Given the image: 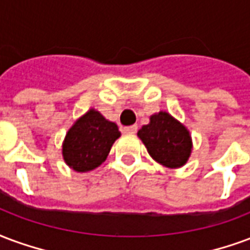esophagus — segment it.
I'll return each mask as SVG.
<instances>
[{
  "label": "esophagus",
  "instance_id": "obj_1",
  "mask_svg": "<svg viewBox=\"0 0 250 250\" xmlns=\"http://www.w3.org/2000/svg\"><path fill=\"white\" fill-rule=\"evenodd\" d=\"M137 125H130V126H125L123 129L124 133H126V134H134V133L137 132Z\"/></svg>",
  "mask_w": 250,
  "mask_h": 250
}]
</instances>
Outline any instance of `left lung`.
<instances>
[{
	"label": "left lung",
	"instance_id": "left-lung-1",
	"mask_svg": "<svg viewBox=\"0 0 250 250\" xmlns=\"http://www.w3.org/2000/svg\"><path fill=\"white\" fill-rule=\"evenodd\" d=\"M137 136L146 146L150 157L167 167H183L192 153L189 130L167 112L153 114L150 123L144 125Z\"/></svg>",
	"mask_w": 250,
	"mask_h": 250
}]
</instances>
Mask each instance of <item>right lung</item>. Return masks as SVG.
Instances as JSON below:
<instances>
[{"mask_svg":"<svg viewBox=\"0 0 250 250\" xmlns=\"http://www.w3.org/2000/svg\"><path fill=\"white\" fill-rule=\"evenodd\" d=\"M120 136L116 124L90 109L67 130L62 144L63 160L76 172L93 170L106 160L110 147Z\"/></svg>","mask_w":250,"mask_h":250,"instance_id":"obj_1","label":"right lung"}]
</instances>
